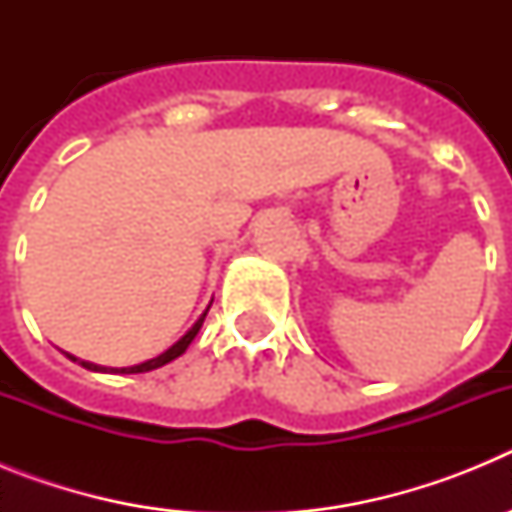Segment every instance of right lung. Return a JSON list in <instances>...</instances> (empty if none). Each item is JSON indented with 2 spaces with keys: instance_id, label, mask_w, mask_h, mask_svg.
I'll use <instances>...</instances> for the list:
<instances>
[{
  "instance_id": "obj_1",
  "label": "right lung",
  "mask_w": 512,
  "mask_h": 512,
  "mask_svg": "<svg viewBox=\"0 0 512 512\" xmlns=\"http://www.w3.org/2000/svg\"><path fill=\"white\" fill-rule=\"evenodd\" d=\"M210 305H212V302H210ZM207 310H210V307H207ZM207 310L202 312V318L197 320V323H194L192 328H189L187 333H184V336L179 338V341H176L174 346L169 348V351H164V354H161V356H156V359H151V361H143V364H138V366H125V369H104V366L89 364V361H79V364L84 366V369H92V372H120V374H140V372H153V369H158V366L169 364V361H174L176 356H182L184 351H187V346H189V343L194 341V336H197V333H200L202 323H205V315H207ZM69 359H71V361H76L74 356H69Z\"/></svg>"
}]
</instances>
